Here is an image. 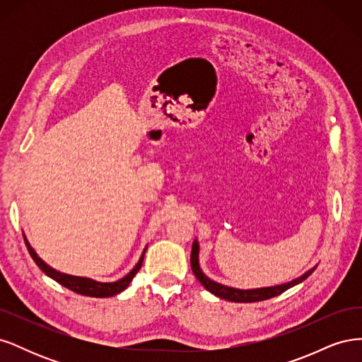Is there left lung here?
<instances>
[{
    "label": "left lung",
    "mask_w": 362,
    "mask_h": 362,
    "mask_svg": "<svg viewBox=\"0 0 362 362\" xmlns=\"http://www.w3.org/2000/svg\"><path fill=\"white\" fill-rule=\"evenodd\" d=\"M190 264H192V270L194 273L196 279H198L202 284L204 288L206 291H210L211 294L217 296V298H221V299H225V300H229V302H240V303L259 302V300H266V299H270V298H275V296H279L281 293L287 291L288 288H291L294 286H298V284L303 282L317 269V264H315L310 270H306L303 275H300L299 278H296V279L288 281V282L279 284V286L261 287V288H247V290L228 287V286H223V284H218V282L210 279L202 272V269L199 266V243H198V238H194L193 246H192Z\"/></svg>",
    "instance_id": "obj_1"
}]
</instances>
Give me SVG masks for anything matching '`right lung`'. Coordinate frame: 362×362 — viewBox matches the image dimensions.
I'll use <instances>...</instances> for the list:
<instances>
[{"instance_id": "obj_1", "label": "right lung", "mask_w": 362, "mask_h": 362, "mask_svg": "<svg viewBox=\"0 0 362 362\" xmlns=\"http://www.w3.org/2000/svg\"><path fill=\"white\" fill-rule=\"evenodd\" d=\"M24 242L27 245V249L30 252L31 258L35 259V262L39 266V269L43 273H45V275H48L56 282L62 284L63 287H66V288H69L75 293H78V294H83V296H90V298H110V296L122 293L129 286V282L133 281V278L136 276V273L140 270L141 262H144L145 252L148 249V246L144 249V252H141V255L137 261V264L133 269H131L124 278H120L115 282H100V281H95L92 278L74 276V275H68V273L56 270L54 267H51L49 264H47V262L37 255V252L31 247L25 234H24Z\"/></svg>"}]
</instances>
